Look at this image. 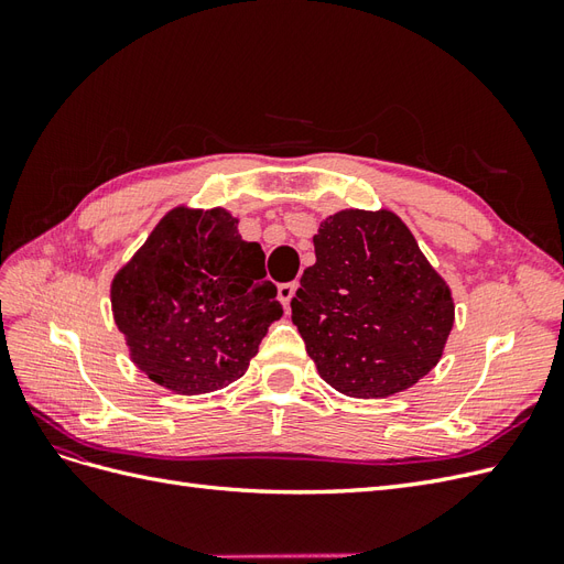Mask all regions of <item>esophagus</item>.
Masks as SVG:
<instances>
[{
	"label": "esophagus",
	"mask_w": 564,
	"mask_h": 564,
	"mask_svg": "<svg viewBox=\"0 0 564 564\" xmlns=\"http://www.w3.org/2000/svg\"><path fill=\"white\" fill-rule=\"evenodd\" d=\"M296 289H299V282H284V284L278 286V296H280V301H282L286 311H289V303H292V299L296 294Z\"/></svg>",
	"instance_id": "esophagus-1"
}]
</instances>
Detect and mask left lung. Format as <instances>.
Here are the masks:
<instances>
[{
	"label": "left lung",
	"instance_id": "obj_1",
	"mask_svg": "<svg viewBox=\"0 0 564 564\" xmlns=\"http://www.w3.org/2000/svg\"><path fill=\"white\" fill-rule=\"evenodd\" d=\"M292 319L319 377L348 398L412 388L454 327L447 282L392 212L346 209L313 237Z\"/></svg>",
	"mask_w": 564,
	"mask_h": 564
}]
</instances>
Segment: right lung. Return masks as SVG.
I'll use <instances>...</instances> for the list:
<instances>
[{
  "label": "right lung",
  "mask_w": 564,
  "mask_h": 564,
  "mask_svg": "<svg viewBox=\"0 0 564 564\" xmlns=\"http://www.w3.org/2000/svg\"><path fill=\"white\" fill-rule=\"evenodd\" d=\"M133 365L150 381L199 395L230 386L282 317L261 245L226 209L169 212L110 289Z\"/></svg>",
  "instance_id": "obj_1"
}]
</instances>
